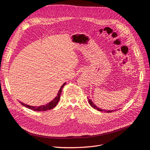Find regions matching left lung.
<instances>
[{
	"label": "left lung",
	"mask_w": 150,
	"mask_h": 150,
	"mask_svg": "<svg viewBox=\"0 0 150 150\" xmlns=\"http://www.w3.org/2000/svg\"><path fill=\"white\" fill-rule=\"evenodd\" d=\"M88 103L90 104V105H91L92 108H93L94 109H96V110H97L98 111H104V112H112L114 111H116V110H103V109H101V108H98L97 105H95L93 103V101L91 100H90L89 98H88Z\"/></svg>",
	"instance_id": "1"
}]
</instances>
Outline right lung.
Instances as JSON below:
<instances>
[{
    "mask_svg": "<svg viewBox=\"0 0 150 150\" xmlns=\"http://www.w3.org/2000/svg\"><path fill=\"white\" fill-rule=\"evenodd\" d=\"M66 82H64L62 86V87H60V88L59 89V91L57 93V95L56 96V97L53 99L52 101H51L50 102L48 103L47 104L45 105H41V106H30L28 105L27 104H25L23 103L21 101H20V103L25 107H26L27 108H29L30 110H32L34 111H47L51 110L52 108H53L58 103V101L59 100V98H60V95H61V93L62 91V89L64 87V86L66 84Z\"/></svg>",
    "mask_w": 150,
    "mask_h": 150,
    "instance_id": "1",
    "label": "right lung"
}]
</instances>
